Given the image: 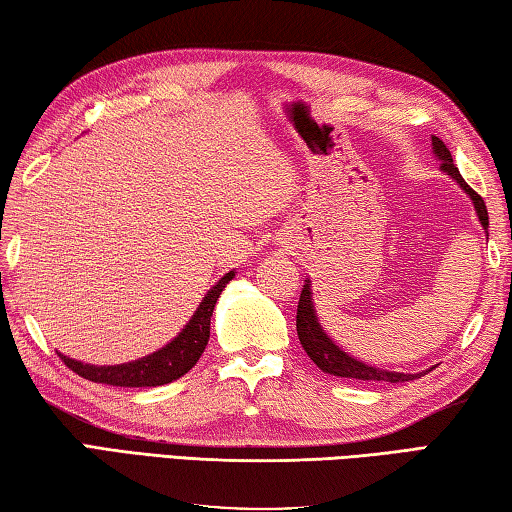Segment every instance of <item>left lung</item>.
<instances>
[{"label": "left lung", "instance_id": "1", "mask_svg": "<svg viewBox=\"0 0 512 512\" xmlns=\"http://www.w3.org/2000/svg\"><path fill=\"white\" fill-rule=\"evenodd\" d=\"M432 150L434 155L441 161V170L450 175L456 184H459L465 193L470 195V200L474 204V211L479 215V222L483 224V229H488V209L486 202L479 193H474L472 188L465 184V179L461 177L459 168L454 166V159L447 150L445 143L432 137ZM297 333H299V342L303 346V351L308 353V357L315 362L321 371L337 375V378H348V380H362V382H409L420 378L423 373H398V371H384V369H375V366L364 364L360 360H355L348 353H344L333 339H330L324 328L319 324L315 303H312V290H310V281H306L301 290V299L297 306Z\"/></svg>", "mask_w": 512, "mask_h": 512}]
</instances>
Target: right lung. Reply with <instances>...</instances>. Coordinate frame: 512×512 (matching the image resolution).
Returning a JSON list of instances; mask_svg holds the SVG:
<instances>
[{"instance_id":"obj_1","label":"right lung","mask_w":512,"mask_h":512,"mask_svg":"<svg viewBox=\"0 0 512 512\" xmlns=\"http://www.w3.org/2000/svg\"><path fill=\"white\" fill-rule=\"evenodd\" d=\"M236 276V272L224 274L222 279L213 285V288L204 294V299L188 324L182 328L173 342L166 344L159 351L150 353L139 360L128 364H114V366H94L71 360V357L60 353V360L65 362L71 371L78 373L80 378L98 384H112V387H161L177 378H182L200 360L204 353L206 342H209V328L213 308L218 303L222 290L227 283Z\"/></svg>"}]
</instances>
